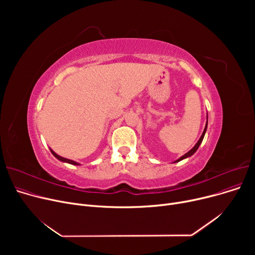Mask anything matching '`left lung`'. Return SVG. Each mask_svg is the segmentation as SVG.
<instances>
[{
  "mask_svg": "<svg viewBox=\"0 0 255 255\" xmlns=\"http://www.w3.org/2000/svg\"><path fill=\"white\" fill-rule=\"evenodd\" d=\"M208 119V118H207ZM207 127H208V121H207V124H206V127H205V129H204V132H203V134H202V136H200V138L198 139V141L196 142V144L193 146V148L188 152V153H186L184 156H182L181 158H179L178 160H176L175 162H179V161H181V160H183V159H185V158H187V157H190L191 155H193L196 151H197V149H198V146H199V144L202 143V141H203V139H204V136H205V133H206V131H207Z\"/></svg>",
  "mask_w": 255,
  "mask_h": 255,
  "instance_id": "obj_1",
  "label": "left lung"
}]
</instances>
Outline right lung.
<instances>
[{"mask_svg": "<svg viewBox=\"0 0 255 255\" xmlns=\"http://www.w3.org/2000/svg\"><path fill=\"white\" fill-rule=\"evenodd\" d=\"M50 152H51V154L55 156L57 159H59L60 161H63V162H67V163H70V164H72V165H79L77 162H75V161H73V160H70V159H67V158H64V157H61V156H59L58 154H56L55 152H53L52 150H50Z\"/></svg>", "mask_w": 255, "mask_h": 255, "instance_id": "obj_1", "label": "right lung"}]
</instances>
